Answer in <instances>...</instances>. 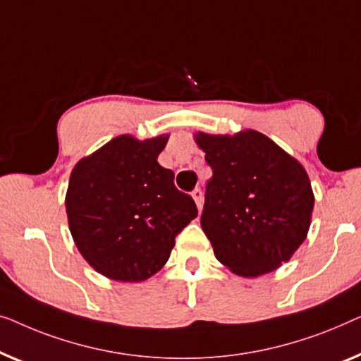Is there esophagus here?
<instances>
[{
    "label": "esophagus",
    "instance_id": "1",
    "mask_svg": "<svg viewBox=\"0 0 361 361\" xmlns=\"http://www.w3.org/2000/svg\"><path fill=\"white\" fill-rule=\"evenodd\" d=\"M191 196H192V200L196 201V206H197V209H202V191L200 190V188H195V190L191 191Z\"/></svg>",
    "mask_w": 361,
    "mask_h": 361
}]
</instances>
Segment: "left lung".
<instances>
[{
	"label": "left lung",
	"mask_w": 361,
	"mask_h": 361,
	"mask_svg": "<svg viewBox=\"0 0 361 361\" xmlns=\"http://www.w3.org/2000/svg\"><path fill=\"white\" fill-rule=\"evenodd\" d=\"M195 139L212 170L201 227L217 260L247 278L288 262L307 235L314 207L302 165L257 130Z\"/></svg>",
	"instance_id": "1"
}]
</instances>
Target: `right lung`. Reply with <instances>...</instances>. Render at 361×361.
Instances as JSON below:
<instances>
[{"instance_id": "obj_1", "label": "right lung", "mask_w": 361, "mask_h": 361, "mask_svg": "<svg viewBox=\"0 0 361 361\" xmlns=\"http://www.w3.org/2000/svg\"><path fill=\"white\" fill-rule=\"evenodd\" d=\"M169 135H119L80 160L68 183V226L85 260L116 281H144L197 216L192 197L157 159Z\"/></svg>"}]
</instances>
